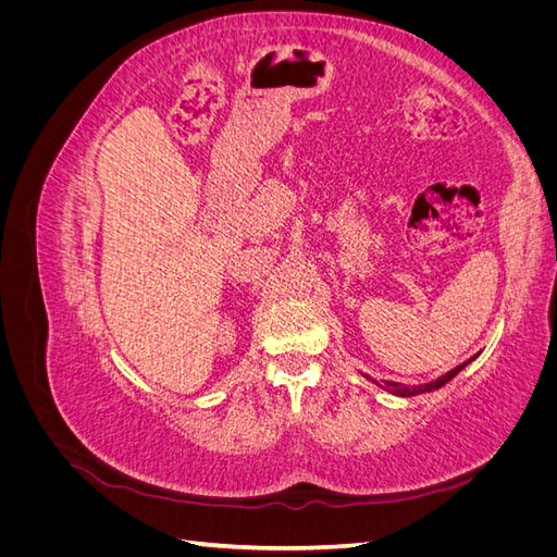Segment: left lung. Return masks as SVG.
<instances>
[{
  "instance_id": "8db88e82",
  "label": "left lung",
  "mask_w": 557,
  "mask_h": 557,
  "mask_svg": "<svg viewBox=\"0 0 557 557\" xmlns=\"http://www.w3.org/2000/svg\"><path fill=\"white\" fill-rule=\"evenodd\" d=\"M476 358V356H474ZM474 358H469L467 362H462V364H458V367H455V369H450V372L448 374H444V376H440V379H436V381H430V383H423V385H401V383H395V381H385L383 385L381 383H376L379 387H383V391H387V393H391V395H397V397H413V395H423V393H432V391H440V387L442 385H446L450 379H455V376H458L460 372H462V369L471 362V360H474Z\"/></svg>"
}]
</instances>
